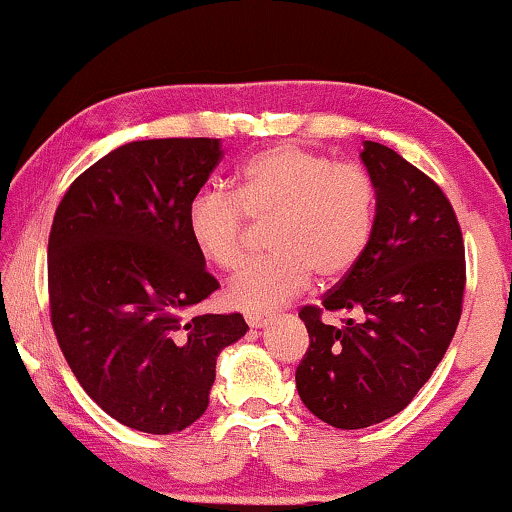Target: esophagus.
I'll use <instances>...</instances> for the list:
<instances>
[{
	"label": "esophagus",
	"mask_w": 512,
	"mask_h": 512,
	"mask_svg": "<svg viewBox=\"0 0 512 512\" xmlns=\"http://www.w3.org/2000/svg\"><path fill=\"white\" fill-rule=\"evenodd\" d=\"M247 324L251 326V328H263V326H268V324H272V314H258V312H249L247 317Z\"/></svg>",
	"instance_id": "34e87169"
}]
</instances>
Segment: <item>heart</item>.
Returning <instances> with one entry per match:
<instances>
[{"label":"heart","instance_id":"1","mask_svg":"<svg viewBox=\"0 0 512 512\" xmlns=\"http://www.w3.org/2000/svg\"><path fill=\"white\" fill-rule=\"evenodd\" d=\"M272 223L268 261L249 265L228 289L240 310H272L310 284L335 282L366 256L377 223V186L366 167L335 163L326 153L279 144L251 156L235 179V195L195 193L186 228L198 254L223 272L247 261L249 223Z\"/></svg>","mask_w":512,"mask_h":512}]
</instances>
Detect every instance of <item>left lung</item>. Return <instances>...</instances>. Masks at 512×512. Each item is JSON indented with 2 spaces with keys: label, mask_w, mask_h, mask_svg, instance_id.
I'll return each mask as SVG.
<instances>
[{
  "label": "left lung",
  "mask_w": 512,
  "mask_h": 512,
  "mask_svg": "<svg viewBox=\"0 0 512 512\" xmlns=\"http://www.w3.org/2000/svg\"><path fill=\"white\" fill-rule=\"evenodd\" d=\"M377 186V223L366 256L298 317L310 347L296 368L298 394L335 429L394 417L424 387L461 319L466 256L461 226L436 181L389 146L366 142ZM359 320L324 325V311Z\"/></svg>",
  "instance_id": "obj_1"
}]
</instances>
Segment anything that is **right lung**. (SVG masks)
I'll list each match as a JSON object with an SVG mask.
<instances>
[{
  "label": "right lung",
  "instance_id": "right-lung-1",
  "mask_svg": "<svg viewBox=\"0 0 512 512\" xmlns=\"http://www.w3.org/2000/svg\"><path fill=\"white\" fill-rule=\"evenodd\" d=\"M223 158L219 139L118 146L67 188L48 235V307L86 394L130 429L184 431L205 415L216 356L247 333L240 312L191 314L219 282L186 212Z\"/></svg>",
  "mask_w": 512,
  "mask_h": 512
}]
</instances>
